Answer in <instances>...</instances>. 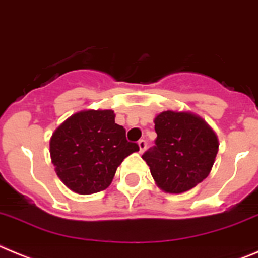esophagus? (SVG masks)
<instances>
[{
	"label": "esophagus",
	"instance_id": "1",
	"mask_svg": "<svg viewBox=\"0 0 258 258\" xmlns=\"http://www.w3.org/2000/svg\"><path fill=\"white\" fill-rule=\"evenodd\" d=\"M139 149H140V153H144L145 152V149H146V146H148V143H146L145 140H143V139H141L140 141H139Z\"/></svg>",
	"mask_w": 258,
	"mask_h": 258
}]
</instances>
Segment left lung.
Masks as SVG:
<instances>
[{
    "mask_svg": "<svg viewBox=\"0 0 258 258\" xmlns=\"http://www.w3.org/2000/svg\"><path fill=\"white\" fill-rule=\"evenodd\" d=\"M154 123L155 145L143 159L158 186L173 194L197 186L210 175L219 150L213 130L189 112H162Z\"/></svg>",
    "mask_w": 258,
    "mask_h": 258,
    "instance_id": "1",
    "label": "left lung"
}]
</instances>
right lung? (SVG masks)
Returning <instances> with one entry per match:
<instances>
[{"label":"right lung","mask_w":258,"mask_h":258,"mask_svg":"<svg viewBox=\"0 0 258 258\" xmlns=\"http://www.w3.org/2000/svg\"><path fill=\"white\" fill-rule=\"evenodd\" d=\"M113 110H82L69 117L51 136L50 154L56 175L78 194L105 190L126 157L139 152L115 123Z\"/></svg>","instance_id":"right-lung-1"}]
</instances>
